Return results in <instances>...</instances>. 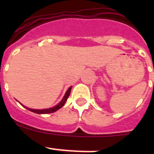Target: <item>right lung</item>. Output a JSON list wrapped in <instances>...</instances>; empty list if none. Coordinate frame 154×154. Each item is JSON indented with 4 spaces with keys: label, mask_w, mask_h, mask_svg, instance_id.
Masks as SVG:
<instances>
[{
    "label": "right lung",
    "mask_w": 154,
    "mask_h": 154,
    "mask_svg": "<svg viewBox=\"0 0 154 154\" xmlns=\"http://www.w3.org/2000/svg\"><path fill=\"white\" fill-rule=\"evenodd\" d=\"M71 89H72V86L69 87V89H68V90L66 91V92H65V96H64V97L62 98V99L60 101V103H58V104L56 105V106L51 107V108L44 109H30V108H28V107H26V106H23V105L21 104V106H24V108H26L27 109L30 110V111H31V112H35V113H38V114L51 113V112H55V111L58 110L60 108H62V107L64 105H65V102L67 101L68 98H69V95H70Z\"/></svg>",
    "instance_id": "add662e5"
}]
</instances>
